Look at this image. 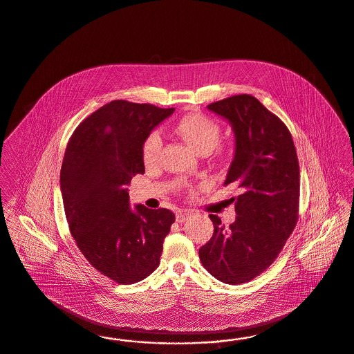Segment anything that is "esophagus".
I'll list each match as a JSON object with an SVG mask.
<instances>
[{
    "label": "esophagus",
    "mask_w": 354,
    "mask_h": 354,
    "mask_svg": "<svg viewBox=\"0 0 354 354\" xmlns=\"http://www.w3.org/2000/svg\"><path fill=\"white\" fill-rule=\"evenodd\" d=\"M189 218H191V213L185 212V210H179L176 213V216H175V220H176V222H179V223L185 222V221H188Z\"/></svg>",
    "instance_id": "esophagus-1"
}]
</instances>
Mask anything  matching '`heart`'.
Listing matches in <instances>:
<instances>
[{
  "mask_svg": "<svg viewBox=\"0 0 354 354\" xmlns=\"http://www.w3.org/2000/svg\"><path fill=\"white\" fill-rule=\"evenodd\" d=\"M175 131L183 137L188 145L198 153H210L220 140V125L203 113H189L175 125ZM162 136L159 131H151L142 142V159L147 165L154 163L162 149Z\"/></svg>",
  "mask_w": 354,
  "mask_h": 354,
  "instance_id": "1",
  "label": "heart"
}]
</instances>
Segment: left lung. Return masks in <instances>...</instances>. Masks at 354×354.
Segmentation results:
<instances>
[{
	"label": "left lung",
	"mask_w": 354,
	"mask_h": 354,
	"mask_svg": "<svg viewBox=\"0 0 354 354\" xmlns=\"http://www.w3.org/2000/svg\"><path fill=\"white\" fill-rule=\"evenodd\" d=\"M232 125L235 151L223 185L235 184L236 218L210 214L213 236L198 250L207 272L225 283L255 279L279 257L299 207V165L292 134L257 97L234 95L207 106Z\"/></svg>",
	"instance_id": "obj_1"
}]
</instances>
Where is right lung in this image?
<instances>
[{"label":"right lung","instance_id":"add662e5","mask_svg":"<svg viewBox=\"0 0 354 354\" xmlns=\"http://www.w3.org/2000/svg\"><path fill=\"white\" fill-rule=\"evenodd\" d=\"M175 109L112 100L74 131L60 172L72 236L87 261L118 283L147 279L159 266L175 222L159 207L129 205L128 185L145 172L142 142Z\"/></svg>","mask_w":354,"mask_h":354}]
</instances>
